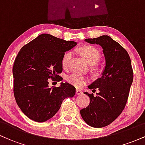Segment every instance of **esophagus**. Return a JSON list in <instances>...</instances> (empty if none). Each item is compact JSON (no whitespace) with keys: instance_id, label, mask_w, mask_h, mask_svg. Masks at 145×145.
Returning <instances> with one entry per match:
<instances>
[{"instance_id":"obj_1","label":"esophagus","mask_w":145,"mask_h":145,"mask_svg":"<svg viewBox=\"0 0 145 145\" xmlns=\"http://www.w3.org/2000/svg\"><path fill=\"white\" fill-rule=\"evenodd\" d=\"M76 95H81L82 93V91H81V90H80V89H76Z\"/></svg>"}]
</instances>
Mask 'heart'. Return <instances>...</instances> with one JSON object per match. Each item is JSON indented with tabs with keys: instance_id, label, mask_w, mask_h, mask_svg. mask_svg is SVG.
I'll use <instances>...</instances> for the list:
<instances>
[{
	"instance_id": "obj_1",
	"label": "heart",
	"mask_w": 145,
	"mask_h": 145,
	"mask_svg": "<svg viewBox=\"0 0 145 145\" xmlns=\"http://www.w3.org/2000/svg\"><path fill=\"white\" fill-rule=\"evenodd\" d=\"M78 51L82 54L86 61L89 65L96 64L100 59V52L96 48L91 46H84L79 48ZM71 57V52H67L64 54L62 58V65L64 68L67 67ZM89 79L86 76L78 74H72L67 77V81L71 85L78 88L82 87L88 82Z\"/></svg>"
}]
</instances>
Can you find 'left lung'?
<instances>
[{"mask_svg": "<svg viewBox=\"0 0 145 145\" xmlns=\"http://www.w3.org/2000/svg\"><path fill=\"white\" fill-rule=\"evenodd\" d=\"M89 44L99 45L103 49L105 66L101 77L88 86L95 96L90 97L89 106L80 110L82 119L93 127H103L113 122L125 106L133 82V70L127 52L110 37L102 35L86 39Z\"/></svg>", "mask_w": 145, "mask_h": 145, "instance_id": "left-lung-1", "label": "left lung"}]
</instances>
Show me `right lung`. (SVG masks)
I'll list each match as a JSON object with an SVG mask.
<instances>
[{
    "label": "right lung",
    "mask_w": 145,
    "mask_h": 145,
    "mask_svg": "<svg viewBox=\"0 0 145 145\" xmlns=\"http://www.w3.org/2000/svg\"><path fill=\"white\" fill-rule=\"evenodd\" d=\"M77 45L50 34H41L23 46L13 67L14 93L20 108L36 122H45L59 111L63 101L73 97L76 88L61 82L50 88L48 79L59 82L63 78L62 58L65 52Z\"/></svg>",
    "instance_id": "right-lung-1"
}]
</instances>
